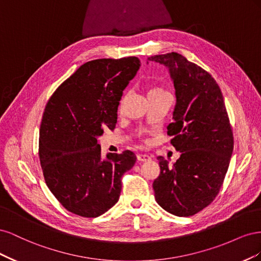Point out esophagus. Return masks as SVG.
Returning <instances> with one entry per match:
<instances>
[{
	"instance_id": "1",
	"label": "esophagus",
	"mask_w": 261,
	"mask_h": 261,
	"mask_svg": "<svg viewBox=\"0 0 261 261\" xmlns=\"http://www.w3.org/2000/svg\"><path fill=\"white\" fill-rule=\"evenodd\" d=\"M151 158H150L148 154L146 153H140L137 155V160L140 161V162H146V161H149Z\"/></svg>"
}]
</instances>
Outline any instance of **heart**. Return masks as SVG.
Returning a JSON list of instances; mask_svg holds the SVG:
<instances>
[{"label": "heart", "mask_w": 261, "mask_h": 261, "mask_svg": "<svg viewBox=\"0 0 261 261\" xmlns=\"http://www.w3.org/2000/svg\"><path fill=\"white\" fill-rule=\"evenodd\" d=\"M161 91H164V90H163L162 88H160V87H152V88L149 90V93H148V94L158 93V92H161Z\"/></svg>", "instance_id": "1"}]
</instances>
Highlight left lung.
<instances>
[{"instance_id": "obj_1", "label": "left lung", "mask_w": 261, "mask_h": 261, "mask_svg": "<svg viewBox=\"0 0 261 261\" xmlns=\"http://www.w3.org/2000/svg\"><path fill=\"white\" fill-rule=\"evenodd\" d=\"M169 67L176 106L168 126L171 144L180 156L170 168L158 156L160 174L152 187L165 211L177 217L194 216L216 199L233 152V132L222 92L207 70L181 54L153 55Z\"/></svg>"}]
</instances>
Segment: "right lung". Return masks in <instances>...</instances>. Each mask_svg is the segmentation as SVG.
<instances>
[{"instance_id": "right-lung-1", "label": "right lung", "mask_w": 261, "mask_h": 261, "mask_svg": "<svg viewBox=\"0 0 261 261\" xmlns=\"http://www.w3.org/2000/svg\"><path fill=\"white\" fill-rule=\"evenodd\" d=\"M140 66L136 57L85 63L50 97L39 133V159L46 186L67 211L96 218L120 198L134 152L101 159L97 137L112 129L123 90Z\"/></svg>"}]
</instances>
